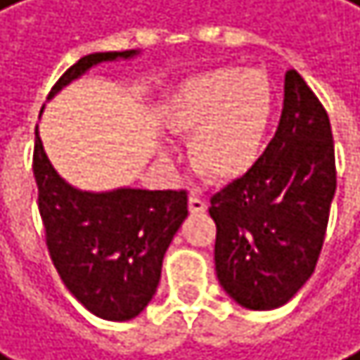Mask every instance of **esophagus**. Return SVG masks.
I'll return each mask as SVG.
<instances>
[{
    "label": "esophagus",
    "mask_w": 360,
    "mask_h": 360,
    "mask_svg": "<svg viewBox=\"0 0 360 360\" xmlns=\"http://www.w3.org/2000/svg\"><path fill=\"white\" fill-rule=\"evenodd\" d=\"M206 208H208V204H206V200H202V197H197V195L188 197V210L193 214H202V212H206Z\"/></svg>",
    "instance_id": "obj_1"
}]
</instances>
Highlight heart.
I'll use <instances>...</instances> for the list:
<instances>
[{"mask_svg": "<svg viewBox=\"0 0 360 360\" xmlns=\"http://www.w3.org/2000/svg\"><path fill=\"white\" fill-rule=\"evenodd\" d=\"M275 117V87L262 70L223 66L188 79L178 92L169 124L193 135L191 160L217 182L245 178L262 158Z\"/></svg>", "mask_w": 360, "mask_h": 360, "instance_id": "1", "label": "heart"}]
</instances>
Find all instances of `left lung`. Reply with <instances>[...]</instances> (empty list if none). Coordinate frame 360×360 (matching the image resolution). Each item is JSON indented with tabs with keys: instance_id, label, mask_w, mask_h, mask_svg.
<instances>
[{
	"instance_id": "left-lung-1",
	"label": "left lung",
	"mask_w": 360,
	"mask_h": 360,
	"mask_svg": "<svg viewBox=\"0 0 360 360\" xmlns=\"http://www.w3.org/2000/svg\"><path fill=\"white\" fill-rule=\"evenodd\" d=\"M335 186L328 113L292 68L277 133L259 163L210 197L217 277L238 304L281 307L311 277Z\"/></svg>"
}]
</instances>
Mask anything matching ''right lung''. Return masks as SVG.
<instances>
[{
  "label": "right lung",
  "mask_w": 360,
  "mask_h": 360,
  "mask_svg": "<svg viewBox=\"0 0 360 360\" xmlns=\"http://www.w3.org/2000/svg\"><path fill=\"white\" fill-rule=\"evenodd\" d=\"M135 53L107 51L81 58L58 79L49 98L87 68ZM34 178L46 249L68 292L103 320L139 316L156 292L174 233L188 214L186 191H79L49 163L38 129Z\"/></svg>",
  "instance_id": "1"
}]
</instances>
